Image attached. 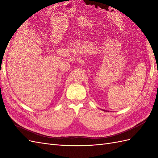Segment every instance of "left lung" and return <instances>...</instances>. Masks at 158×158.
I'll list each match as a JSON object with an SVG mask.
<instances>
[{"label": "left lung", "mask_w": 158, "mask_h": 158, "mask_svg": "<svg viewBox=\"0 0 158 158\" xmlns=\"http://www.w3.org/2000/svg\"><path fill=\"white\" fill-rule=\"evenodd\" d=\"M103 111H104V110H103Z\"/></svg>", "instance_id": "8db88e82"}]
</instances>
